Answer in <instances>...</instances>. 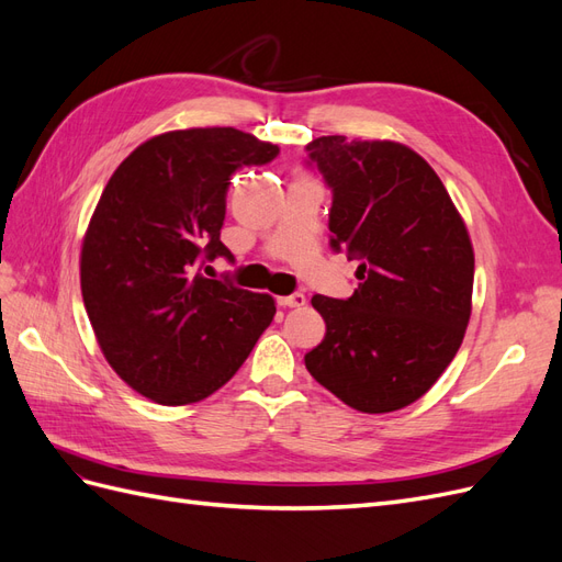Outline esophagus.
<instances>
[{
	"mask_svg": "<svg viewBox=\"0 0 562 562\" xmlns=\"http://www.w3.org/2000/svg\"><path fill=\"white\" fill-rule=\"evenodd\" d=\"M277 302L281 304V307H304V302H307V297H304L302 293H293V295L277 297Z\"/></svg>",
	"mask_w": 562,
	"mask_h": 562,
	"instance_id": "1",
	"label": "esophagus"
}]
</instances>
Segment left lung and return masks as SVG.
I'll list each match as a JSON object with an SVG mask.
<instances>
[{
  "label": "left lung",
  "instance_id": "obj_1",
  "mask_svg": "<svg viewBox=\"0 0 562 562\" xmlns=\"http://www.w3.org/2000/svg\"><path fill=\"white\" fill-rule=\"evenodd\" d=\"M307 151L333 190L330 246L361 265L351 297H312L326 337L304 366L353 411H401L427 394L464 339L473 293L467 225L407 145L323 135Z\"/></svg>",
  "mask_w": 562,
  "mask_h": 562
}]
</instances>
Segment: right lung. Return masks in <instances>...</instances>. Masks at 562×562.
I'll return each instance as SVG.
<instances>
[{
    "label": "right lung",
    "instance_id": "add662e5",
    "mask_svg": "<svg viewBox=\"0 0 562 562\" xmlns=\"http://www.w3.org/2000/svg\"><path fill=\"white\" fill-rule=\"evenodd\" d=\"M277 155L229 126L168 131L135 147L100 194L79 258L83 307L112 370L149 401L209 398L274 318V297L201 267L234 260L220 241L232 173Z\"/></svg>",
    "mask_w": 562,
    "mask_h": 562
}]
</instances>
